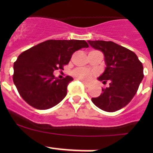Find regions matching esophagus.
<instances>
[{
    "label": "esophagus",
    "instance_id": "obj_1",
    "mask_svg": "<svg viewBox=\"0 0 153 153\" xmlns=\"http://www.w3.org/2000/svg\"><path fill=\"white\" fill-rule=\"evenodd\" d=\"M82 83H83V85H84L85 86H86V87L90 86V83H88V82H86V81H82Z\"/></svg>",
    "mask_w": 153,
    "mask_h": 153
}]
</instances>
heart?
Wrapping results in <instances>:
<instances>
[{
  "label": "heart",
  "mask_w": 153,
  "mask_h": 153,
  "mask_svg": "<svg viewBox=\"0 0 153 153\" xmlns=\"http://www.w3.org/2000/svg\"><path fill=\"white\" fill-rule=\"evenodd\" d=\"M73 74L76 77H77L78 79H89L95 74V73L92 71V70H88V69L79 67V68L75 69L73 71Z\"/></svg>",
  "instance_id": "obj_1"
}]
</instances>
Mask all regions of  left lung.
Segmentation results:
<instances>
[{
    "instance_id": "left-lung-1",
    "label": "left lung",
    "mask_w": 153,
    "mask_h": 153,
    "mask_svg": "<svg viewBox=\"0 0 153 153\" xmlns=\"http://www.w3.org/2000/svg\"><path fill=\"white\" fill-rule=\"evenodd\" d=\"M92 47L103 53L106 68L98 78L109 86L92 102L104 111L116 112L134 97L144 76L143 63L134 52L112 41L88 40Z\"/></svg>"
}]
</instances>
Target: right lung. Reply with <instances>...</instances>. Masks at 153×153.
Here are the masks:
<instances>
[{
	"label": "right lung",
	"mask_w": 153,
	"mask_h": 153,
	"mask_svg": "<svg viewBox=\"0 0 153 153\" xmlns=\"http://www.w3.org/2000/svg\"><path fill=\"white\" fill-rule=\"evenodd\" d=\"M88 47L85 40H49L21 53L13 63V81L19 94L37 109L56 106L66 97L74 79L70 76L55 79L53 73L63 70L74 52Z\"/></svg>",
	"instance_id": "1"
}]
</instances>
